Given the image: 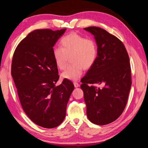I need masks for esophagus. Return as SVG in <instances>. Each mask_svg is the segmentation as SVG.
<instances>
[{"label": "esophagus", "mask_w": 148, "mask_h": 148, "mask_svg": "<svg viewBox=\"0 0 148 148\" xmlns=\"http://www.w3.org/2000/svg\"><path fill=\"white\" fill-rule=\"evenodd\" d=\"M73 84H74V86L75 88H78V87L79 86V84L78 83H77V82H74Z\"/></svg>", "instance_id": "obj_1"}]
</instances>
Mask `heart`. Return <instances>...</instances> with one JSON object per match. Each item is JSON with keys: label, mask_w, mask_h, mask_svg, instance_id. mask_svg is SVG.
Here are the masks:
<instances>
[{"label": "heart", "mask_w": 148, "mask_h": 148, "mask_svg": "<svg viewBox=\"0 0 148 148\" xmlns=\"http://www.w3.org/2000/svg\"><path fill=\"white\" fill-rule=\"evenodd\" d=\"M61 47L53 49L52 55L57 66L63 70L68 64L69 58L72 62L62 73V77L70 81H77L83 69L87 70L95 63L97 47L92 39L86 38L77 33H71L61 39Z\"/></svg>", "instance_id": "b5f03b06"}]
</instances>
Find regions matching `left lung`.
Wrapping results in <instances>:
<instances>
[{"instance_id": "1", "label": "left lung", "mask_w": 148, "mask_h": 148, "mask_svg": "<svg viewBox=\"0 0 148 148\" xmlns=\"http://www.w3.org/2000/svg\"><path fill=\"white\" fill-rule=\"evenodd\" d=\"M84 29L94 36L97 46L95 63L81 80L86 114L92 123L104 125L117 120L126 106L132 86L129 56L122 42L105 29L96 26Z\"/></svg>"}]
</instances>
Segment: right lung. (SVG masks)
I'll use <instances>...</instances> for the list:
<instances>
[{
  "label": "right lung",
  "instance_id": "right-lung-1",
  "mask_svg": "<svg viewBox=\"0 0 148 148\" xmlns=\"http://www.w3.org/2000/svg\"><path fill=\"white\" fill-rule=\"evenodd\" d=\"M66 29H36L18 44L13 53L12 76L21 105L34 123L46 128L63 122L74 85L59 75L53 60V47Z\"/></svg>",
  "mask_w": 148,
  "mask_h": 148
}]
</instances>
